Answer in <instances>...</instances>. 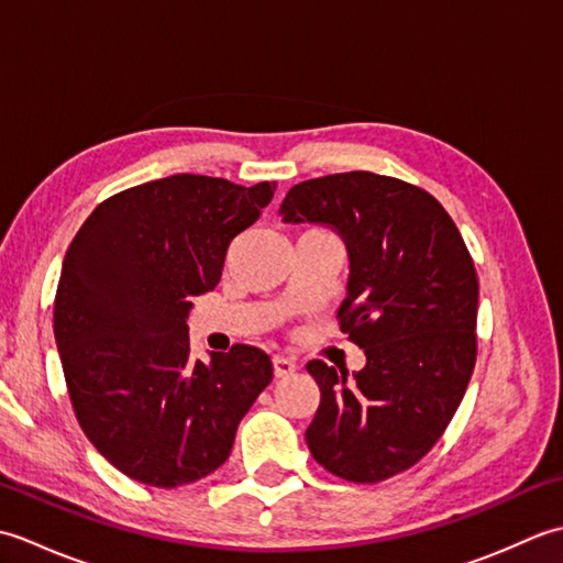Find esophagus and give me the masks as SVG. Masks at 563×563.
I'll return each instance as SVG.
<instances>
[{"mask_svg": "<svg viewBox=\"0 0 563 563\" xmlns=\"http://www.w3.org/2000/svg\"><path fill=\"white\" fill-rule=\"evenodd\" d=\"M295 367H297V365L290 361V357H283V355H275V357H273V375L278 377V379L292 375Z\"/></svg>", "mask_w": 563, "mask_h": 563, "instance_id": "obj_1", "label": "esophagus"}]
</instances>
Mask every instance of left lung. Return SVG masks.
I'll list each match as a JSON object with an SVG mask.
<instances>
[{
  "instance_id": "obj_1",
  "label": "left lung",
  "mask_w": 563,
  "mask_h": 563,
  "mask_svg": "<svg viewBox=\"0 0 563 563\" xmlns=\"http://www.w3.org/2000/svg\"><path fill=\"white\" fill-rule=\"evenodd\" d=\"M285 222H324L351 256L339 327L367 363L309 361L321 391L312 457L339 479L377 484L421 462L445 433L476 363L479 278L448 210L413 184L373 172L302 181Z\"/></svg>"
}]
</instances>
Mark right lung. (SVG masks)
<instances>
[{"instance_id": "add662e5", "label": "right lung", "mask_w": 563, "mask_h": 563, "mask_svg": "<svg viewBox=\"0 0 563 563\" xmlns=\"http://www.w3.org/2000/svg\"><path fill=\"white\" fill-rule=\"evenodd\" d=\"M273 194L275 181L166 176L106 198L71 239L53 309L59 361L84 435L130 479L176 488L212 474L271 385L256 345L194 361L186 321Z\"/></svg>"}]
</instances>
